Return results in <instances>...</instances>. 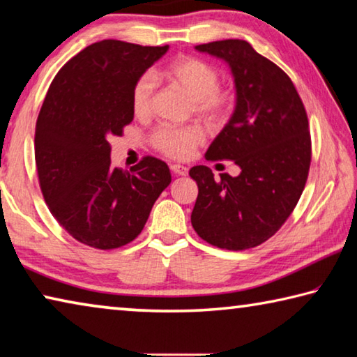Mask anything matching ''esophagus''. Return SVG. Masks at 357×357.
I'll return each mask as SVG.
<instances>
[{"mask_svg":"<svg viewBox=\"0 0 357 357\" xmlns=\"http://www.w3.org/2000/svg\"><path fill=\"white\" fill-rule=\"evenodd\" d=\"M171 171L174 172V175H178V177H185V175H188V167H185L182 165H171Z\"/></svg>","mask_w":357,"mask_h":357,"instance_id":"obj_1","label":"esophagus"}]
</instances>
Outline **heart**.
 I'll list each match as a JSON object with an SVG mask.
<instances>
[{"instance_id": "heart-1", "label": "heart", "mask_w": 357, "mask_h": 357, "mask_svg": "<svg viewBox=\"0 0 357 357\" xmlns=\"http://www.w3.org/2000/svg\"><path fill=\"white\" fill-rule=\"evenodd\" d=\"M162 75L182 86L195 101L197 115L212 123H217L226 115L231 104L229 93L221 91L220 74L212 64L192 56H178L162 71ZM156 89V79L145 73L136 80L131 93L134 114L144 116L150 112ZM202 142V132L192 126H161L153 134L155 147L162 153L178 160L190 158L197 145Z\"/></svg>"}]
</instances>
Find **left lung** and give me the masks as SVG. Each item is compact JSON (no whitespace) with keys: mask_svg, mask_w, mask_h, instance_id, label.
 <instances>
[{"mask_svg":"<svg viewBox=\"0 0 357 357\" xmlns=\"http://www.w3.org/2000/svg\"><path fill=\"white\" fill-rule=\"evenodd\" d=\"M195 49L227 63L236 86V107L206 160H231L241 174L215 180L207 166L190 169L199 188L191 225L213 247H258L288 220L305 186L312 160L305 107L288 75L247 40Z\"/></svg>","mask_w":357,"mask_h":357,"instance_id":"obj_1","label":"left lung"}]
</instances>
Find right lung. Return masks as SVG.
<instances>
[{
    "label": "right lung",
    "instance_id": "add662e5",
    "mask_svg": "<svg viewBox=\"0 0 357 357\" xmlns=\"http://www.w3.org/2000/svg\"><path fill=\"white\" fill-rule=\"evenodd\" d=\"M167 50L115 39L85 47L58 71L40 107L34 132L40 191L58 223L93 248L132 242L172 180L153 156L130 171L114 167L109 144L134 119L136 80Z\"/></svg>",
    "mask_w": 357,
    "mask_h": 357
}]
</instances>
